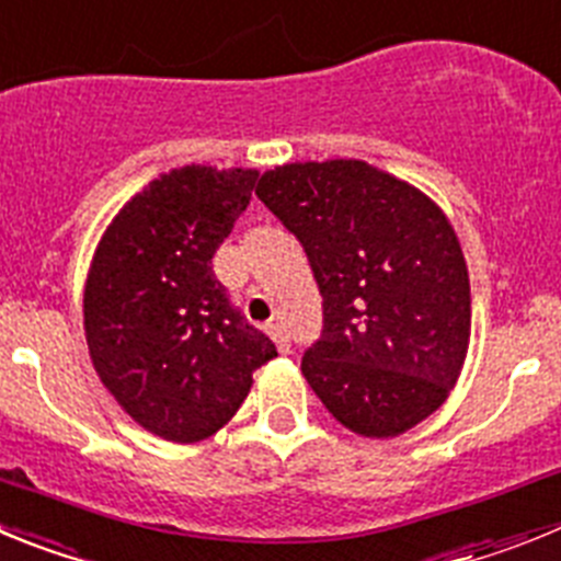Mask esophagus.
<instances>
[{
    "label": "esophagus",
    "mask_w": 561,
    "mask_h": 561,
    "mask_svg": "<svg viewBox=\"0 0 561 561\" xmlns=\"http://www.w3.org/2000/svg\"><path fill=\"white\" fill-rule=\"evenodd\" d=\"M268 335L274 337V343L279 346L282 355H287V352H290V337H287V327L282 324V321H276V324H268Z\"/></svg>",
    "instance_id": "34e87169"
}]
</instances>
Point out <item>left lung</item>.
<instances>
[{"label":"left lung","instance_id":"obj_1","mask_svg":"<svg viewBox=\"0 0 561 561\" xmlns=\"http://www.w3.org/2000/svg\"><path fill=\"white\" fill-rule=\"evenodd\" d=\"M256 198L299 240L324 299L301 357L318 400L371 438L431 416L469 346L467 262L442 209L355 159L276 168Z\"/></svg>","mask_w":561,"mask_h":561}]
</instances>
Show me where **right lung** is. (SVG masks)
I'll use <instances>...</instances> for the list:
<instances>
[{"instance_id": "obj_1", "label": "right lung", "mask_w": 561, "mask_h": 561, "mask_svg": "<svg viewBox=\"0 0 561 561\" xmlns=\"http://www.w3.org/2000/svg\"><path fill=\"white\" fill-rule=\"evenodd\" d=\"M254 184L256 170H170L123 206L94 254L89 355L114 400L168 442L220 431L276 357L211 271Z\"/></svg>"}]
</instances>
